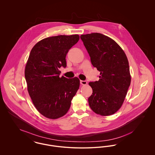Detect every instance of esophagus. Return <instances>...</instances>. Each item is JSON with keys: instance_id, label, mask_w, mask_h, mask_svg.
Masks as SVG:
<instances>
[{"instance_id": "1", "label": "esophagus", "mask_w": 155, "mask_h": 155, "mask_svg": "<svg viewBox=\"0 0 155 155\" xmlns=\"http://www.w3.org/2000/svg\"><path fill=\"white\" fill-rule=\"evenodd\" d=\"M80 83H81V85H85L87 84V82L86 81H82V80H81V81H80Z\"/></svg>"}]
</instances>
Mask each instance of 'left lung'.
Listing matches in <instances>:
<instances>
[{
	"label": "left lung",
	"mask_w": 155,
	"mask_h": 155,
	"mask_svg": "<svg viewBox=\"0 0 155 155\" xmlns=\"http://www.w3.org/2000/svg\"><path fill=\"white\" fill-rule=\"evenodd\" d=\"M92 64L101 72L99 81L90 82L91 109L101 116L115 113L124 102L131 84L130 67L123 50L114 40L100 33L81 35Z\"/></svg>",
	"instance_id": "8db88e82"
}]
</instances>
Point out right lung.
<instances>
[{
	"mask_svg": "<svg viewBox=\"0 0 155 155\" xmlns=\"http://www.w3.org/2000/svg\"><path fill=\"white\" fill-rule=\"evenodd\" d=\"M79 39L78 35L48 37L31 51L25 68L27 89L36 109L47 118L65 115L79 89L77 77H59V68L67 66V53Z\"/></svg>",
	"mask_w": 155,
	"mask_h": 155,
	"instance_id": "obj_1",
	"label": "right lung"
}]
</instances>
